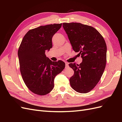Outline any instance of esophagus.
<instances>
[{
    "instance_id": "34e87169",
    "label": "esophagus",
    "mask_w": 122,
    "mask_h": 122,
    "mask_svg": "<svg viewBox=\"0 0 122 122\" xmlns=\"http://www.w3.org/2000/svg\"><path fill=\"white\" fill-rule=\"evenodd\" d=\"M65 64H66V68H68L69 67V63L67 62H66Z\"/></svg>"
}]
</instances>
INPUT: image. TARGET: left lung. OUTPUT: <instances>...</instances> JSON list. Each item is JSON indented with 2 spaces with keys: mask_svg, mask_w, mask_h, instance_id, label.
Listing matches in <instances>:
<instances>
[{
  "mask_svg": "<svg viewBox=\"0 0 122 122\" xmlns=\"http://www.w3.org/2000/svg\"><path fill=\"white\" fill-rule=\"evenodd\" d=\"M73 50L82 58L79 65L70 63L74 71L70 79L73 89L86 93L96 86L100 80L106 63L107 47L105 40L93 27L80 23H64Z\"/></svg>",
  "mask_w": 122,
  "mask_h": 122,
  "instance_id": "left-lung-1",
  "label": "left lung"
}]
</instances>
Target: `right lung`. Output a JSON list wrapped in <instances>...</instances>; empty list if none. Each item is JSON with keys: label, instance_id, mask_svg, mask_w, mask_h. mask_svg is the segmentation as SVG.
Listing matches in <instances>:
<instances>
[{"label": "right lung", "instance_id": "add662e5", "mask_svg": "<svg viewBox=\"0 0 122 122\" xmlns=\"http://www.w3.org/2000/svg\"><path fill=\"white\" fill-rule=\"evenodd\" d=\"M62 23L41 26L29 30L18 51L20 70L28 89L38 95L49 93L54 87L55 77L65 67L61 61H52L45 51L52 47V39Z\"/></svg>", "mask_w": 122, "mask_h": 122}]
</instances>
